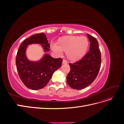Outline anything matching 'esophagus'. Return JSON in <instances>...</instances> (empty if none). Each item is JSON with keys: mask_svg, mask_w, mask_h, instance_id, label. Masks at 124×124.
<instances>
[{"mask_svg": "<svg viewBox=\"0 0 124 124\" xmlns=\"http://www.w3.org/2000/svg\"><path fill=\"white\" fill-rule=\"evenodd\" d=\"M62 63L63 64H66V63H67V62L66 61V60L63 59L62 61Z\"/></svg>", "mask_w": 124, "mask_h": 124, "instance_id": "1", "label": "esophagus"}]
</instances>
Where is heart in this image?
I'll return each instance as SVG.
<instances>
[{
  "instance_id": "b5f03b06",
  "label": "heart",
  "mask_w": 124,
  "mask_h": 124,
  "mask_svg": "<svg viewBox=\"0 0 124 124\" xmlns=\"http://www.w3.org/2000/svg\"><path fill=\"white\" fill-rule=\"evenodd\" d=\"M89 44L88 39L84 36H65L56 41L52 49L58 54L66 52L67 58L71 62H76L85 56Z\"/></svg>"
}]
</instances>
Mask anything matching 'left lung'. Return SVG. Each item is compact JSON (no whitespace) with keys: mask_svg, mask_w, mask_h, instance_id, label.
I'll return each mask as SVG.
<instances>
[{"mask_svg":"<svg viewBox=\"0 0 124 124\" xmlns=\"http://www.w3.org/2000/svg\"><path fill=\"white\" fill-rule=\"evenodd\" d=\"M90 48L88 53L80 61L70 63V71L67 76V82L74 89H82L91 85L98 76L101 67V52L98 41L87 34Z\"/></svg>","mask_w":124,"mask_h":124,"instance_id":"obj_1","label":"left lung"}]
</instances>
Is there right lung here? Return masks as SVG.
Instances as JSON below:
<instances>
[{"instance_id": "right-lung-1", "label": "right lung", "mask_w": 124, "mask_h": 124, "mask_svg": "<svg viewBox=\"0 0 124 124\" xmlns=\"http://www.w3.org/2000/svg\"><path fill=\"white\" fill-rule=\"evenodd\" d=\"M32 43L42 44L44 51L50 50V44L44 33H36L26 39L17 51L16 69L20 79L26 87L38 90L46 85L53 73L62 66V59L54 58L46 54L39 62L29 61L26 58L25 51L28 45Z\"/></svg>"}]
</instances>
